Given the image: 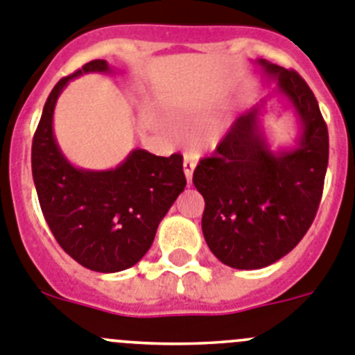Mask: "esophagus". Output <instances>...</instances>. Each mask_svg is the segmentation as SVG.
<instances>
[{
    "label": "esophagus",
    "instance_id": "34e87169",
    "mask_svg": "<svg viewBox=\"0 0 355 355\" xmlns=\"http://www.w3.org/2000/svg\"><path fill=\"white\" fill-rule=\"evenodd\" d=\"M197 165V158L193 155H184V160H183V167H184V175H187V181L188 184L191 183V175H193V168Z\"/></svg>",
    "mask_w": 355,
    "mask_h": 355
}]
</instances>
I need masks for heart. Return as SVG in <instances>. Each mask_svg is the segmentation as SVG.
Returning a JSON list of instances; mask_svg holds the SVG:
<instances>
[{
  "instance_id": "heart-1",
  "label": "heart",
  "mask_w": 355,
  "mask_h": 355,
  "mask_svg": "<svg viewBox=\"0 0 355 355\" xmlns=\"http://www.w3.org/2000/svg\"><path fill=\"white\" fill-rule=\"evenodd\" d=\"M218 135H220V128H214V132H213V137H214V139H216V137H218Z\"/></svg>"
}]
</instances>
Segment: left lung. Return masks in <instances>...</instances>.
Returning a JSON list of instances; mask_svg holds the SVG:
<instances>
[{
  "mask_svg": "<svg viewBox=\"0 0 355 355\" xmlns=\"http://www.w3.org/2000/svg\"><path fill=\"white\" fill-rule=\"evenodd\" d=\"M301 119L297 148L272 153L259 126L260 105L230 126L193 184L204 197L202 234L220 262L234 269L272 264L304 237L324 190L329 135L317 98L297 71L257 60Z\"/></svg>",
  "mask_w": 355,
  "mask_h": 355,
  "instance_id": "obj_1",
  "label": "left lung"
}]
</instances>
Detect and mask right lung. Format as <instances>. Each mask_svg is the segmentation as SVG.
<instances>
[{
  "label": "right lung",
  "mask_w": 355,
  "mask_h": 355,
  "mask_svg": "<svg viewBox=\"0 0 355 355\" xmlns=\"http://www.w3.org/2000/svg\"><path fill=\"white\" fill-rule=\"evenodd\" d=\"M87 71H112L95 60L52 87L31 146L38 202L52 236L80 266L118 272L135 266L153 245L158 223L187 187L183 156L168 158L133 149L110 171H84L70 164L52 133L58 96Z\"/></svg>",
  "instance_id": "right-lung-1"
}]
</instances>
